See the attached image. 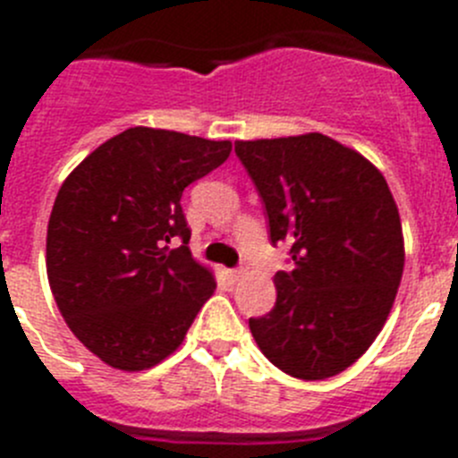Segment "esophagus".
<instances>
[{"label":"esophagus","instance_id":"esophagus-1","mask_svg":"<svg viewBox=\"0 0 458 458\" xmlns=\"http://www.w3.org/2000/svg\"><path fill=\"white\" fill-rule=\"evenodd\" d=\"M229 277H232V282H236V279H241V277H242V268L229 270Z\"/></svg>","mask_w":458,"mask_h":458}]
</instances>
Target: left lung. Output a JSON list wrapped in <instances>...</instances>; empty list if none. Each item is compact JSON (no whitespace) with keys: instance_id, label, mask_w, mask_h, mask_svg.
Wrapping results in <instances>:
<instances>
[{"instance_id":"left-lung-1","label":"left lung","mask_w":458,"mask_h":458,"mask_svg":"<svg viewBox=\"0 0 458 458\" xmlns=\"http://www.w3.org/2000/svg\"><path fill=\"white\" fill-rule=\"evenodd\" d=\"M236 156L264 199L270 242L293 261L275 275L273 310L250 318L254 342L293 378L342 374L374 344L402 282L394 197L365 156L321 132L236 141Z\"/></svg>"}]
</instances>
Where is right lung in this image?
I'll return each mask as SVG.
<instances>
[{
  "label": "right lung",
  "mask_w": 458,
  "mask_h": 458,
  "mask_svg": "<svg viewBox=\"0 0 458 458\" xmlns=\"http://www.w3.org/2000/svg\"><path fill=\"white\" fill-rule=\"evenodd\" d=\"M229 153L232 141L137 125L64 181L47 222V279L72 335L105 365L163 362L216 291L190 254L181 194ZM176 237L184 245L169 250Z\"/></svg>",
  "instance_id": "1"
}]
</instances>
